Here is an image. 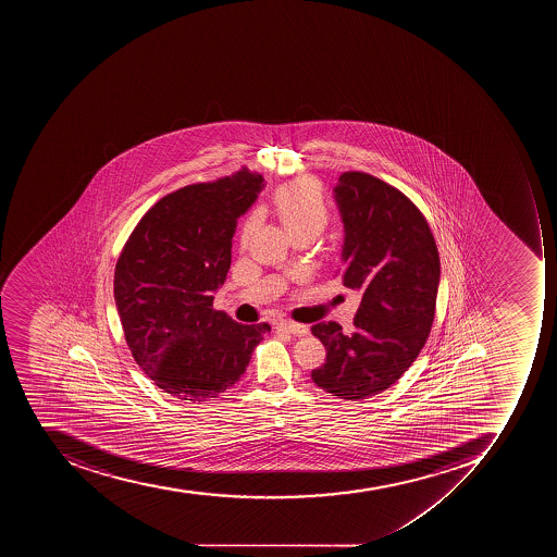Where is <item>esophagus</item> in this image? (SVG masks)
<instances>
[{
	"instance_id": "34e87169",
	"label": "esophagus",
	"mask_w": 557,
	"mask_h": 557,
	"mask_svg": "<svg viewBox=\"0 0 557 557\" xmlns=\"http://www.w3.org/2000/svg\"><path fill=\"white\" fill-rule=\"evenodd\" d=\"M276 329L285 331V333L296 334V336L308 334L307 325L298 324V322H293V320H282V322L276 324Z\"/></svg>"
}]
</instances>
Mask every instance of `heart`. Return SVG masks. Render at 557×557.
<instances>
[{"instance_id":"1","label":"heart","mask_w":557,"mask_h":557,"mask_svg":"<svg viewBox=\"0 0 557 557\" xmlns=\"http://www.w3.org/2000/svg\"><path fill=\"white\" fill-rule=\"evenodd\" d=\"M276 212L284 221L285 228L298 235H319L329 221V207L325 200L324 189L319 181L313 177H298L282 184L275 194ZM261 223V214L258 211L247 218L242 226L240 247H249L250 237L255 235L256 228Z\"/></svg>"}]
</instances>
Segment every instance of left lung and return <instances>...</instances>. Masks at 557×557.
<instances>
[{"mask_svg":"<svg viewBox=\"0 0 557 557\" xmlns=\"http://www.w3.org/2000/svg\"><path fill=\"white\" fill-rule=\"evenodd\" d=\"M345 224L337 273L359 290L354 333L311 325L327 350L311 380L339 399L391 388L417 360L434 324L441 261L425 215L400 189L366 172H343L334 188Z\"/></svg>","mask_w":557,"mask_h":557,"instance_id":"obj_1","label":"left lung"}]
</instances>
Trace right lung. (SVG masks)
<instances>
[{
	"label": "right lung",
	"mask_w": 557,
	"mask_h": 557,
	"mask_svg": "<svg viewBox=\"0 0 557 557\" xmlns=\"http://www.w3.org/2000/svg\"><path fill=\"white\" fill-rule=\"evenodd\" d=\"M263 177L247 166L175 189L154 203L114 268V301L132 357L175 399H215L246 373L272 327L238 324L212 308L232 264L237 218Z\"/></svg>",
	"instance_id": "right-lung-1"
}]
</instances>
